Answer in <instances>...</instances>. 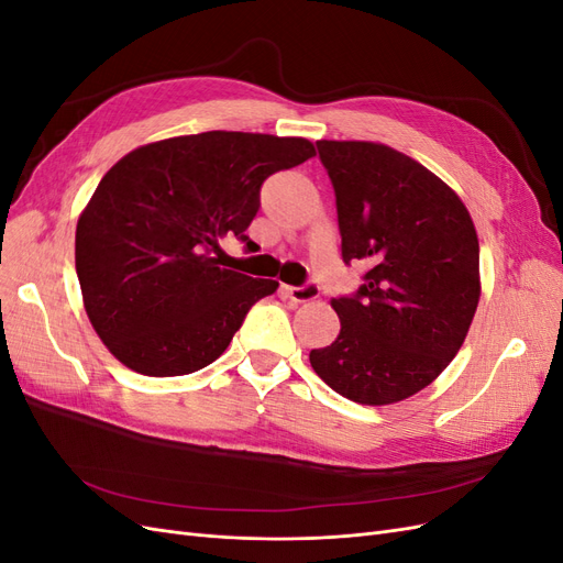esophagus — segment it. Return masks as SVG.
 <instances>
[{
	"instance_id": "esophagus-1",
	"label": "esophagus",
	"mask_w": 563,
	"mask_h": 563,
	"mask_svg": "<svg viewBox=\"0 0 563 563\" xmlns=\"http://www.w3.org/2000/svg\"><path fill=\"white\" fill-rule=\"evenodd\" d=\"M286 296L294 302H312L319 298V286L317 284H305V286H284Z\"/></svg>"
}]
</instances>
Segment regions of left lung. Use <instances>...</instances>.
Masks as SVG:
<instances>
[{"instance_id": "8db88e82", "label": "left lung", "mask_w": 563, "mask_h": 563, "mask_svg": "<svg viewBox=\"0 0 563 563\" xmlns=\"http://www.w3.org/2000/svg\"><path fill=\"white\" fill-rule=\"evenodd\" d=\"M335 190L343 261L368 265L352 298H333L340 333L312 350L317 376L364 406L428 387L463 347L482 296L479 240L465 203L404 152L317 141Z\"/></svg>"}]
</instances>
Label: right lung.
I'll list each match as a JSON object with an SVG mask.
<instances>
[{"label":"right lung","instance_id":"1","mask_svg":"<svg viewBox=\"0 0 563 563\" xmlns=\"http://www.w3.org/2000/svg\"><path fill=\"white\" fill-rule=\"evenodd\" d=\"M314 157L308 139L207 131L135 147L77 220L84 310L119 362L152 378L216 362L253 302L279 282L218 265V240L244 234L267 176Z\"/></svg>","mask_w":563,"mask_h":563}]
</instances>
